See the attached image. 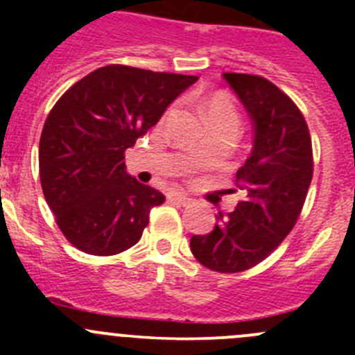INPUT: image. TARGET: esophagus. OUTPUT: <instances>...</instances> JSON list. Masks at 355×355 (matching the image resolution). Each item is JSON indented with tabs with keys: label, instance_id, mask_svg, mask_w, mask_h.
Segmentation results:
<instances>
[{
	"label": "esophagus",
	"instance_id": "1",
	"mask_svg": "<svg viewBox=\"0 0 355 355\" xmlns=\"http://www.w3.org/2000/svg\"><path fill=\"white\" fill-rule=\"evenodd\" d=\"M168 199L170 200H175V202H178V204H189L191 202V198H189L187 194H184V192H170V196H168Z\"/></svg>",
	"mask_w": 355,
	"mask_h": 355
}]
</instances>
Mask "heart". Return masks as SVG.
Wrapping results in <instances>:
<instances>
[{
  "instance_id": "b5f03b06",
  "label": "heart",
  "mask_w": 355,
  "mask_h": 355,
  "mask_svg": "<svg viewBox=\"0 0 355 355\" xmlns=\"http://www.w3.org/2000/svg\"><path fill=\"white\" fill-rule=\"evenodd\" d=\"M200 111L209 130H225L237 135L239 127H241V114L228 94L218 92V94L209 96L200 105Z\"/></svg>"
}]
</instances>
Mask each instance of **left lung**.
Wrapping results in <instances>:
<instances>
[{"label": "left lung", "mask_w": 355, "mask_h": 355, "mask_svg": "<svg viewBox=\"0 0 355 355\" xmlns=\"http://www.w3.org/2000/svg\"><path fill=\"white\" fill-rule=\"evenodd\" d=\"M252 121V149L237 171L245 199L216 214L206 235L191 239L200 264L239 273L266 259L295 225L313 178V148L302 113L285 92L257 75L223 73Z\"/></svg>", "instance_id": "8db88e82"}]
</instances>
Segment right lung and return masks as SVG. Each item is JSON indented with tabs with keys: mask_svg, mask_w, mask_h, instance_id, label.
Returning a JSON list of instances; mask_svg holds the SVG:
<instances>
[{
	"mask_svg": "<svg viewBox=\"0 0 355 355\" xmlns=\"http://www.w3.org/2000/svg\"><path fill=\"white\" fill-rule=\"evenodd\" d=\"M198 77L108 65L75 82L46 118L39 173L48 206L70 244L113 256L142 237L164 196L125 166V151L159 121Z\"/></svg>",
	"mask_w": 355,
	"mask_h": 355,
	"instance_id": "obj_1",
	"label": "right lung"
}]
</instances>
